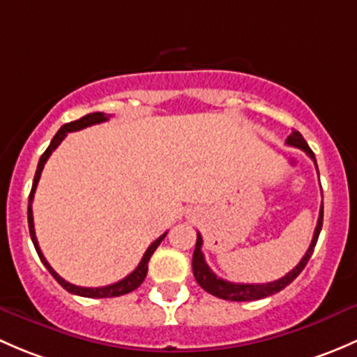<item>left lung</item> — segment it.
Here are the masks:
<instances>
[{
  "instance_id": "obj_1",
  "label": "left lung",
  "mask_w": 357,
  "mask_h": 357,
  "mask_svg": "<svg viewBox=\"0 0 357 357\" xmlns=\"http://www.w3.org/2000/svg\"><path fill=\"white\" fill-rule=\"evenodd\" d=\"M285 142H287V146H292V148L303 149V151L306 153L316 165L314 153L311 151L307 142L304 141V137L301 135V132L294 130ZM316 170H318V168H316ZM321 225H323V206L321 209H319V218H318V223H316L313 241H311L310 249L306 251V255L303 256V259L299 261V264H297L292 271H289L285 277L278 278V280L275 282H268V284H234V282H227L223 280V278L216 277V275L211 271V268L206 264L204 255L203 251H201V248H203V237H201V234H197L196 249H194V255H192L194 278H196L197 284H199L206 292H209L211 296H216L220 297V299H225V301H237L238 303V301H256V299H263V297H268V296H273V294L280 292L282 289L287 287L289 284H292V282L297 278V275L304 270V266H306L307 261H310L311 255H313L314 251L316 241H318L319 232H321Z\"/></svg>"
}]
</instances>
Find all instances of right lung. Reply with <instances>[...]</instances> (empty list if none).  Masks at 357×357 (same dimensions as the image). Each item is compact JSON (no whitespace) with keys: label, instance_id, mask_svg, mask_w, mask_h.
<instances>
[{"label":"right lung","instance_id":"1","mask_svg":"<svg viewBox=\"0 0 357 357\" xmlns=\"http://www.w3.org/2000/svg\"><path fill=\"white\" fill-rule=\"evenodd\" d=\"M109 116H112V115H105V113H101V112L89 113V115L82 116V119L75 120V122L65 123L63 127H61L60 130L56 132V135H54L53 141L50 142V146H47V149L43 153L41 160H39L38 170H36V175H34V182H32L31 196H29V208H27L29 232H31V238H32V242H34L36 251H38L39 258H41L44 266L47 268V271H50V273L53 275L54 280H56L58 284H60L65 290H68L70 294H75V296H82V297H94V299H102V297H119V296H123V294H128V292H132V290L137 289L139 285H141L142 282H144L146 275H148V263H149V259H151L153 252L156 251V248L161 244V241H163V238L167 237V232H165L163 235H160V237H158L156 241H154L153 244L149 245L148 251H146L144 256H142L141 263L137 264V268H135V270L132 271L130 275H127V277H125L123 280L116 282V284H112V285H106V287H79V285H73V284H70V282L63 280V278H61L60 275H58L56 271H54L53 268L50 266V263H47L46 258H44V256H43L41 248H39V244H38V237H36V230H34V216H32V201H34L36 187H38L39 178H41V172H43V168H44V163H46L47 158L51 156V153H53L54 149H56L58 146H60V142L63 141L65 137H67L68 132L82 130V128L91 127V125L106 122V120H108Z\"/></svg>","mask_w":357,"mask_h":357}]
</instances>
